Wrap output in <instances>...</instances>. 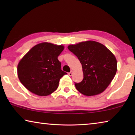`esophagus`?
I'll use <instances>...</instances> for the list:
<instances>
[{
	"label": "esophagus",
	"mask_w": 135,
	"mask_h": 135,
	"mask_svg": "<svg viewBox=\"0 0 135 135\" xmlns=\"http://www.w3.org/2000/svg\"><path fill=\"white\" fill-rule=\"evenodd\" d=\"M68 75H69L70 76H71L72 75H73V72L71 71V72H70V73H68Z\"/></svg>",
	"instance_id": "obj_1"
}]
</instances>
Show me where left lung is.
Segmentation results:
<instances>
[{
	"instance_id": "1",
	"label": "left lung",
	"mask_w": 135,
	"mask_h": 135,
	"mask_svg": "<svg viewBox=\"0 0 135 135\" xmlns=\"http://www.w3.org/2000/svg\"><path fill=\"white\" fill-rule=\"evenodd\" d=\"M81 64L83 79L74 83L77 90L86 96L102 93L117 72V60L113 53L101 43L86 41L68 46Z\"/></svg>"
}]
</instances>
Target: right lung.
<instances>
[{"mask_svg": "<svg viewBox=\"0 0 135 135\" xmlns=\"http://www.w3.org/2000/svg\"><path fill=\"white\" fill-rule=\"evenodd\" d=\"M64 50L62 45L42 43L30 50L18 65V76L31 92L47 96L56 90L59 80L67 73L61 69L58 56Z\"/></svg>", "mask_w": 135, "mask_h": 135, "instance_id": "right-lung-1", "label": "right lung"}]
</instances>
